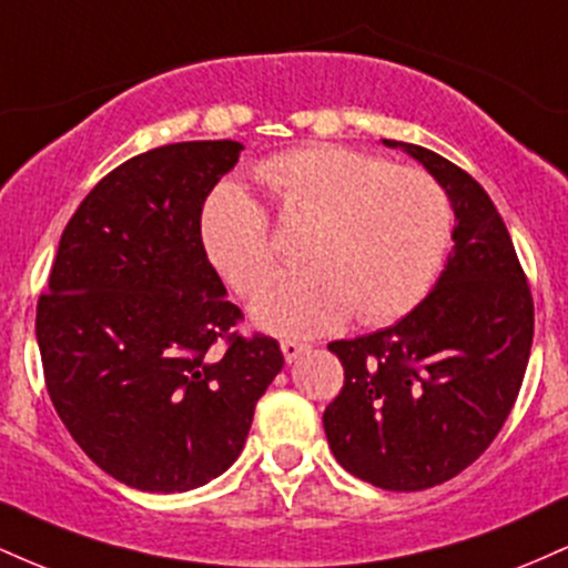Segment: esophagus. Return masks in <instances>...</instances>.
<instances>
[{
    "label": "esophagus",
    "instance_id": "esophagus-1",
    "mask_svg": "<svg viewBox=\"0 0 568 568\" xmlns=\"http://www.w3.org/2000/svg\"><path fill=\"white\" fill-rule=\"evenodd\" d=\"M280 349H283L285 361L293 363V361H296V357H302L304 352L310 349V344H304V342H296V338H283V342H280Z\"/></svg>",
    "mask_w": 568,
    "mask_h": 568
}]
</instances>
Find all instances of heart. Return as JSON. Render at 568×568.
<instances>
[{
  "mask_svg": "<svg viewBox=\"0 0 568 568\" xmlns=\"http://www.w3.org/2000/svg\"><path fill=\"white\" fill-rule=\"evenodd\" d=\"M256 179L280 216L310 221L304 270L277 275L253 302L264 328L312 336L342 325L352 312L366 325L395 321L438 277L452 237V202L422 168L317 143L258 162ZM200 237L240 296L275 270L270 216L245 189L226 184L207 197Z\"/></svg>",
  "mask_w": 568,
  "mask_h": 568,
  "instance_id": "b5f03b06",
  "label": "heart"
}]
</instances>
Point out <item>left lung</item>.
I'll use <instances>...</instances> for the list:
<instances>
[{
	"instance_id": "1",
	"label": "left lung",
	"mask_w": 568,
	"mask_h": 568,
	"mask_svg": "<svg viewBox=\"0 0 568 568\" xmlns=\"http://www.w3.org/2000/svg\"><path fill=\"white\" fill-rule=\"evenodd\" d=\"M427 168L454 207V251L435 288L389 328L331 342L344 387L323 427L336 462L387 491L446 484L510 416L534 338L529 283L486 189L425 146L387 141Z\"/></svg>"
}]
</instances>
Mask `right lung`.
<instances>
[{"instance_id":"obj_1","label":"right lung","mask_w":568,"mask_h":568,"mask_svg":"<svg viewBox=\"0 0 568 568\" xmlns=\"http://www.w3.org/2000/svg\"><path fill=\"white\" fill-rule=\"evenodd\" d=\"M240 152L237 141L168 143L103 175L39 296L50 400L82 452L130 488L189 491L230 470L285 363L272 336L232 331L243 312L200 237L205 197Z\"/></svg>"}]
</instances>
